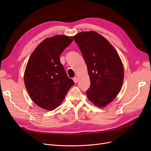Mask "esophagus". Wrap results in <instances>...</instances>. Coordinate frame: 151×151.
<instances>
[{
  "instance_id": "1",
  "label": "esophagus",
  "mask_w": 151,
  "mask_h": 151,
  "mask_svg": "<svg viewBox=\"0 0 151 151\" xmlns=\"http://www.w3.org/2000/svg\"><path fill=\"white\" fill-rule=\"evenodd\" d=\"M73 81H74L75 83H77V81H78V79H77V77H74V78H73Z\"/></svg>"
}]
</instances>
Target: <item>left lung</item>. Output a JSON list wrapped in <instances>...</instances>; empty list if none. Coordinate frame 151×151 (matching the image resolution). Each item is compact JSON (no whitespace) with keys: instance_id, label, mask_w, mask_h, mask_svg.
Returning a JSON list of instances; mask_svg holds the SVG:
<instances>
[{"instance_id":"8db88e82","label":"left lung","mask_w":151,"mask_h":151,"mask_svg":"<svg viewBox=\"0 0 151 151\" xmlns=\"http://www.w3.org/2000/svg\"><path fill=\"white\" fill-rule=\"evenodd\" d=\"M73 38L88 67L91 86L87 96L96 106L104 107L115 99L122 86L121 59L110 43L96 32H81Z\"/></svg>"}]
</instances>
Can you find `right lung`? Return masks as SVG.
<instances>
[{
  "label": "right lung",
  "mask_w": 151,
  "mask_h": 151,
  "mask_svg": "<svg viewBox=\"0 0 151 151\" xmlns=\"http://www.w3.org/2000/svg\"><path fill=\"white\" fill-rule=\"evenodd\" d=\"M72 41V36H54L44 40L31 54L24 72V84L31 99L40 108H56L74 84L60 61L61 53Z\"/></svg>",
  "instance_id": "obj_1"
}]
</instances>
